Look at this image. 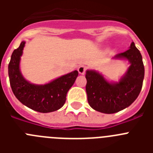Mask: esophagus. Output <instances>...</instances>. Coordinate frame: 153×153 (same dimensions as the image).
<instances>
[{
	"label": "esophagus",
	"mask_w": 153,
	"mask_h": 153,
	"mask_svg": "<svg viewBox=\"0 0 153 153\" xmlns=\"http://www.w3.org/2000/svg\"><path fill=\"white\" fill-rule=\"evenodd\" d=\"M86 70V67H85V66H80V67H79V68H78V72H79V74H82V75L85 74Z\"/></svg>",
	"instance_id": "34e87169"
}]
</instances>
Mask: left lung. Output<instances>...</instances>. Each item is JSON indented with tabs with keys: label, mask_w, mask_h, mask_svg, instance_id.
Instances as JSON below:
<instances>
[{
	"label": "left lung",
	"mask_w": 153,
	"mask_h": 153,
	"mask_svg": "<svg viewBox=\"0 0 153 153\" xmlns=\"http://www.w3.org/2000/svg\"><path fill=\"white\" fill-rule=\"evenodd\" d=\"M115 58H125L130 63L126 74L118 83H109L94 70L86 74V91L90 106L102 113H117L136 100L143 86L144 65L140 51L131 43L129 50L117 54Z\"/></svg>",
	"instance_id": "left-lung-1"
}]
</instances>
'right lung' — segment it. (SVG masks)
Returning a JSON list of instances; mask_svg holds the SVG:
<instances>
[{
	"label": "right lung",
	"mask_w": 153,
	"mask_h": 153,
	"mask_svg": "<svg viewBox=\"0 0 153 153\" xmlns=\"http://www.w3.org/2000/svg\"><path fill=\"white\" fill-rule=\"evenodd\" d=\"M25 42L14 50L8 65V75L13 94L21 103L40 113H51L60 109L66 102L68 90L78 76L77 70L63 75L44 85H34L23 77L20 60Z\"/></svg>",
	"instance_id": "1"
}]
</instances>
